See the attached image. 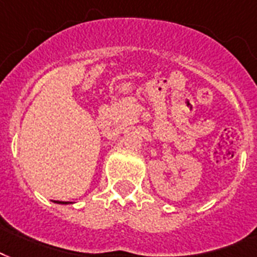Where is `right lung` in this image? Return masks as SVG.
<instances>
[{
    "instance_id": "right-lung-1",
    "label": "right lung",
    "mask_w": 257,
    "mask_h": 257,
    "mask_svg": "<svg viewBox=\"0 0 257 257\" xmlns=\"http://www.w3.org/2000/svg\"><path fill=\"white\" fill-rule=\"evenodd\" d=\"M60 202H61V201H60ZM63 204H64V202H63Z\"/></svg>"
}]
</instances>
